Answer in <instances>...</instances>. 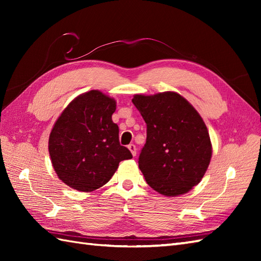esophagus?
Instances as JSON below:
<instances>
[{"label": "esophagus", "mask_w": 261, "mask_h": 261, "mask_svg": "<svg viewBox=\"0 0 261 261\" xmlns=\"http://www.w3.org/2000/svg\"><path fill=\"white\" fill-rule=\"evenodd\" d=\"M127 148H129V150L131 151L132 156H136V154H137V148H136V146L134 145V143H131V145L127 146Z\"/></svg>", "instance_id": "34e87169"}]
</instances>
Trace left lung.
Instances as JSON below:
<instances>
[{
	"label": "left lung",
	"mask_w": 261,
	"mask_h": 261,
	"mask_svg": "<svg viewBox=\"0 0 261 261\" xmlns=\"http://www.w3.org/2000/svg\"><path fill=\"white\" fill-rule=\"evenodd\" d=\"M132 103L147 124L138 163L148 185L165 196L190 192L203 178L212 157L201 115L175 92L137 94Z\"/></svg>",
	"instance_id": "8db88e82"
}]
</instances>
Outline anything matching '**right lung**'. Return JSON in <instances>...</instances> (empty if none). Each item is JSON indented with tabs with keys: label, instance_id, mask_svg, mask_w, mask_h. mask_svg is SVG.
Instances as JSON below:
<instances>
[{
	"label": "right lung",
	"instance_id": "1",
	"mask_svg": "<svg viewBox=\"0 0 261 261\" xmlns=\"http://www.w3.org/2000/svg\"><path fill=\"white\" fill-rule=\"evenodd\" d=\"M115 99L90 91L73 99L60 114L49 137V154L58 177L81 192H92L111 179L122 160L131 159L120 145L112 121Z\"/></svg>",
	"mask_w": 261,
	"mask_h": 261
}]
</instances>
